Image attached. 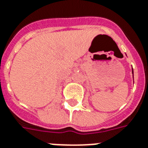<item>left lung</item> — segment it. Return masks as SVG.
Listing matches in <instances>:
<instances>
[{"instance_id":"8db88e82","label":"left lung","mask_w":148,"mask_h":148,"mask_svg":"<svg viewBox=\"0 0 148 148\" xmlns=\"http://www.w3.org/2000/svg\"><path fill=\"white\" fill-rule=\"evenodd\" d=\"M132 74H133V78H134V70L132 68Z\"/></svg>"}]
</instances>
